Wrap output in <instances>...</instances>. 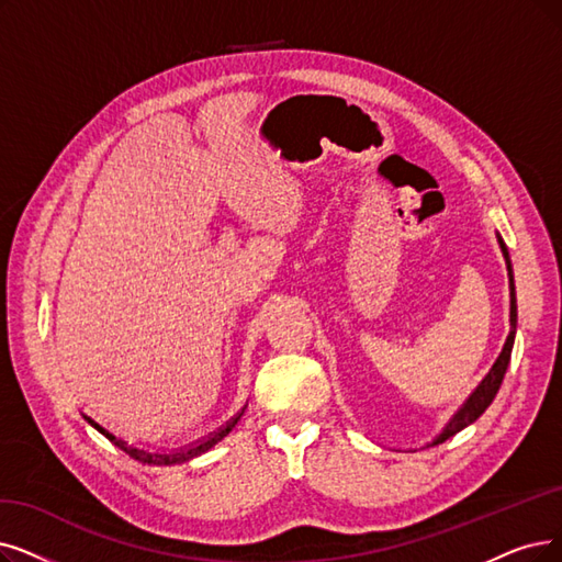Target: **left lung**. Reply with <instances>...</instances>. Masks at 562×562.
<instances>
[{"label": "left lung", "mask_w": 562, "mask_h": 562, "mask_svg": "<svg viewBox=\"0 0 562 562\" xmlns=\"http://www.w3.org/2000/svg\"><path fill=\"white\" fill-rule=\"evenodd\" d=\"M498 244H501V251H503V258H505V265H507V279H509V334H507L505 346H503L498 359H496V362H493L488 373L482 378V383L473 390V394H470L463 401V406L452 415L450 422L445 424V429L431 440V445H440L447 438H452L454 434H459L461 429H465L468 424H473L491 406V401L496 398V394L501 390V383H503V378H505V371L509 367V357H512V348H514V336H516V293H514V272H512L509 251H507V246H505L501 235H498Z\"/></svg>", "instance_id": "1"}]
</instances>
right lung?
I'll return each instance as SVG.
<instances>
[{"label": "right lung", "instance_id": "obj_1", "mask_svg": "<svg viewBox=\"0 0 562 562\" xmlns=\"http://www.w3.org/2000/svg\"><path fill=\"white\" fill-rule=\"evenodd\" d=\"M244 411H246V406H244L235 417H231L226 424H223L221 429L212 431L210 436L200 438V440H195V442H191V445L177 447V450H164V447H147V445L128 442V440H124V438L112 434L110 429H105L103 424H99L97 419H92L89 415L82 413V417L87 419V424H92L99 434H103L110 442H115V445L120 447V450H124L131 459H136V461L147 463V465H175V463H187V461H191V459H195V457H200V454L210 452L216 442H221L223 438H226V436L235 429V424L239 422V417L244 415Z\"/></svg>", "mask_w": 562, "mask_h": 562}]
</instances>
